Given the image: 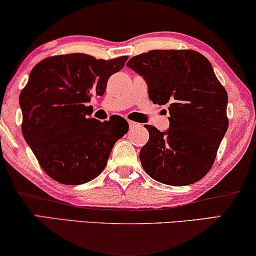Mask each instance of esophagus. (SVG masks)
I'll return each mask as SVG.
<instances>
[{"mask_svg": "<svg viewBox=\"0 0 256 256\" xmlns=\"http://www.w3.org/2000/svg\"><path fill=\"white\" fill-rule=\"evenodd\" d=\"M128 124H129V127H130V129L138 127V124H136V122H134V121H129Z\"/></svg>", "mask_w": 256, "mask_h": 256, "instance_id": "obj_1", "label": "esophagus"}]
</instances>
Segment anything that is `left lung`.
I'll return each mask as SVG.
<instances>
[{
	"label": "left lung",
	"instance_id": "left-lung-1",
	"mask_svg": "<svg viewBox=\"0 0 256 256\" xmlns=\"http://www.w3.org/2000/svg\"><path fill=\"white\" fill-rule=\"evenodd\" d=\"M126 66L144 79L154 104H169L166 130L146 124L149 141L140 152L143 169L172 186L202 180L228 128V96L211 62L197 51L152 50Z\"/></svg>",
	"mask_w": 256,
	"mask_h": 256
}]
</instances>
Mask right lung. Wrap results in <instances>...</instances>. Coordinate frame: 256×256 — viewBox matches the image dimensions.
Listing matches in <instances>:
<instances>
[{"mask_svg": "<svg viewBox=\"0 0 256 256\" xmlns=\"http://www.w3.org/2000/svg\"><path fill=\"white\" fill-rule=\"evenodd\" d=\"M127 56L102 60L84 54L48 57L31 70L20 92L22 132L51 178L80 185L99 176L118 140L128 132L124 118L100 122L90 118L93 94L102 96L110 76Z\"/></svg>", "mask_w": 256, "mask_h": 256, "instance_id": "right-lung-1", "label": "right lung"}]
</instances>
